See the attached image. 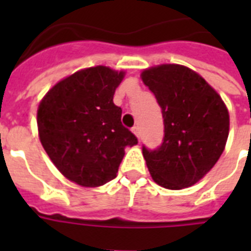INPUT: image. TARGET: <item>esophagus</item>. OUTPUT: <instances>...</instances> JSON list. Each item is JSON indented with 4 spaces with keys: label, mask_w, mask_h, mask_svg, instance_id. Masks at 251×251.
<instances>
[{
    "label": "esophagus",
    "mask_w": 251,
    "mask_h": 251,
    "mask_svg": "<svg viewBox=\"0 0 251 251\" xmlns=\"http://www.w3.org/2000/svg\"><path fill=\"white\" fill-rule=\"evenodd\" d=\"M131 130H133V133L135 134L138 138H141V131H139V127H138V126H134Z\"/></svg>",
    "instance_id": "obj_1"
}]
</instances>
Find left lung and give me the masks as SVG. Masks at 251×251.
I'll return each mask as SVG.
<instances>
[{"mask_svg": "<svg viewBox=\"0 0 251 251\" xmlns=\"http://www.w3.org/2000/svg\"><path fill=\"white\" fill-rule=\"evenodd\" d=\"M164 118L159 149L143 146L153 181L171 190L193 186L222 156L229 113L216 91L186 66L160 65L142 73Z\"/></svg>", "mask_w": 251, "mask_h": 251, "instance_id": "left-lung-1", "label": "left lung"}]
</instances>
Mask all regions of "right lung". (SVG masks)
I'll return each instance as SVG.
<instances>
[{"label": "right lung", "mask_w": 251, "mask_h": 251, "mask_svg": "<svg viewBox=\"0 0 251 251\" xmlns=\"http://www.w3.org/2000/svg\"><path fill=\"white\" fill-rule=\"evenodd\" d=\"M124 75L105 66L84 69L58 82L39 105L37 129L45 152L80 186H101L116 178L125 147L138 143L113 102Z\"/></svg>", "instance_id": "right-lung-1"}]
</instances>
